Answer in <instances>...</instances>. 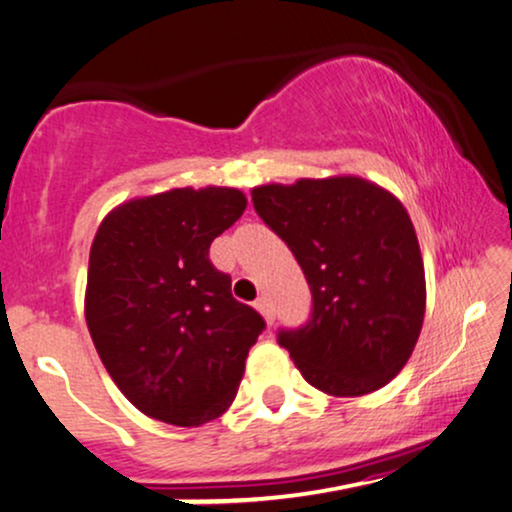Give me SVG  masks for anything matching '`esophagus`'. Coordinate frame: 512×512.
I'll list each match as a JSON object with an SVG mask.
<instances>
[{"instance_id": "1", "label": "esophagus", "mask_w": 512, "mask_h": 512, "mask_svg": "<svg viewBox=\"0 0 512 512\" xmlns=\"http://www.w3.org/2000/svg\"><path fill=\"white\" fill-rule=\"evenodd\" d=\"M255 310L260 312V315L264 317V322H267V324H274V310H272V303H269L267 298L255 300Z\"/></svg>"}]
</instances>
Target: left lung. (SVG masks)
<instances>
[{"label": "left lung", "instance_id": "obj_1", "mask_svg": "<svg viewBox=\"0 0 512 512\" xmlns=\"http://www.w3.org/2000/svg\"><path fill=\"white\" fill-rule=\"evenodd\" d=\"M252 205L303 269L312 317L279 331L307 384L336 398L386 386L420 338L427 283L396 195L360 176L252 188Z\"/></svg>", "mask_w": 512, "mask_h": 512}]
</instances>
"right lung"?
<instances>
[{
	"label": "right lung",
	"mask_w": 512,
	"mask_h": 512,
	"mask_svg": "<svg viewBox=\"0 0 512 512\" xmlns=\"http://www.w3.org/2000/svg\"><path fill=\"white\" fill-rule=\"evenodd\" d=\"M248 207L238 188H171L102 219L85 322L119 391L152 420L200 427L231 408L264 319L231 295L209 245Z\"/></svg>",
	"instance_id": "right-lung-1"
}]
</instances>
